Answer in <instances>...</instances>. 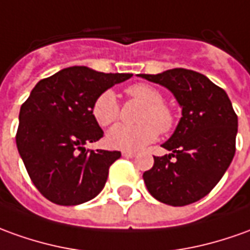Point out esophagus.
Returning <instances> with one entry per match:
<instances>
[{
	"instance_id": "obj_1",
	"label": "esophagus",
	"mask_w": 250,
	"mask_h": 250,
	"mask_svg": "<svg viewBox=\"0 0 250 250\" xmlns=\"http://www.w3.org/2000/svg\"><path fill=\"white\" fill-rule=\"evenodd\" d=\"M135 155H136V152H133V151H129V149L122 151V156H125V158H133Z\"/></svg>"
}]
</instances>
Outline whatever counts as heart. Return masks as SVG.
Here are the masks:
<instances>
[{
	"instance_id": "1",
	"label": "heart",
	"mask_w": 250,
	"mask_h": 250,
	"mask_svg": "<svg viewBox=\"0 0 250 250\" xmlns=\"http://www.w3.org/2000/svg\"><path fill=\"white\" fill-rule=\"evenodd\" d=\"M125 94L143 103L137 115V125H115L107 133L110 147L118 149H139L156 140L162 133H167L174 126L175 115L173 108L163 102V95L146 83L129 85ZM92 115L101 126L114 124L120 117V103L111 91H104L92 104Z\"/></svg>"
}]
</instances>
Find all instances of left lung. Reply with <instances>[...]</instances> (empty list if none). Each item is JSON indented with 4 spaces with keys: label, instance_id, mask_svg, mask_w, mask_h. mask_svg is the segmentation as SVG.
<instances>
[{
    "label": "left lung",
    "instance_id": "1",
    "mask_svg": "<svg viewBox=\"0 0 250 250\" xmlns=\"http://www.w3.org/2000/svg\"><path fill=\"white\" fill-rule=\"evenodd\" d=\"M174 94L182 117L162 147L171 154L154 156L143 178L156 200L182 207L207 196L226 173L235 154L238 118L225 89L194 70L175 68L139 75Z\"/></svg>",
    "mask_w": 250,
    "mask_h": 250
}]
</instances>
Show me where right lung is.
<instances>
[{
	"mask_svg": "<svg viewBox=\"0 0 250 250\" xmlns=\"http://www.w3.org/2000/svg\"><path fill=\"white\" fill-rule=\"evenodd\" d=\"M132 73H102L70 66L36 84L20 107L16 144L32 184L58 206L94 199L120 151H89L103 130L92 115L98 96Z\"/></svg>",
	"mask_w": 250,
	"mask_h": 250,
	"instance_id": "right-lung-1",
	"label": "right lung"
}]
</instances>
